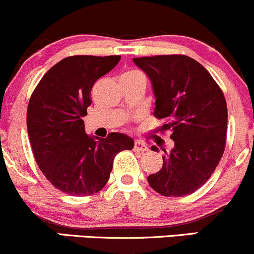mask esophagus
<instances>
[{"label":"esophagus","instance_id":"1","mask_svg":"<svg viewBox=\"0 0 254 254\" xmlns=\"http://www.w3.org/2000/svg\"><path fill=\"white\" fill-rule=\"evenodd\" d=\"M133 150H136V151H147L148 147L143 141H136L135 143H133Z\"/></svg>","mask_w":254,"mask_h":254}]
</instances>
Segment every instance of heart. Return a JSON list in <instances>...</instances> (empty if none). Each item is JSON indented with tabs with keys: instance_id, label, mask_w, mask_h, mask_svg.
<instances>
[{
	"instance_id": "obj_1",
	"label": "heart",
	"mask_w": 254,
	"mask_h": 254,
	"mask_svg": "<svg viewBox=\"0 0 254 254\" xmlns=\"http://www.w3.org/2000/svg\"><path fill=\"white\" fill-rule=\"evenodd\" d=\"M142 74V72L137 71V70H129V71H125L123 75H122L121 78H127V77H133V76H137V75Z\"/></svg>"
}]
</instances>
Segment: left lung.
I'll list each match as a JSON object with an SVG mask.
<instances>
[{"label":"left lung","instance_id":"1","mask_svg":"<svg viewBox=\"0 0 254 254\" xmlns=\"http://www.w3.org/2000/svg\"><path fill=\"white\" fill-rule=\"evenodd\" d=\"M153 83L154 116L171 130L174 148L164 150L161 170L148 177L157 193L184 197L204 185L226 148L228 111L222 89L210 72L185 55L133 58ZM151 150L159 148L153 145Z\"/></svg>","mask_w":254,"mask_h":254}]
</instances>
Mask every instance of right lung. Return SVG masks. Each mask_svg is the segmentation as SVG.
Instances as JSON below:
<instances>
[{"label": "right lung", "instance_id": "obj_1", "mask_svg": "<svg viewBox=\"0 0 254 254\" xmlns=\"http://www.w3.org/2000/svg\"><path fill=\"white\" fill-rule=\"evenodd\" d=\"M121 61V56L77 55L60 61L42 77L27 107V131L34 159L57 190L71 196L97 193L109 182L119 151L131 150L129 136L111 132L94 139L82 118L92 104L95 81Z\"/></svg>", "mask_w": 254, "mask_h": 254}]
</instances>
